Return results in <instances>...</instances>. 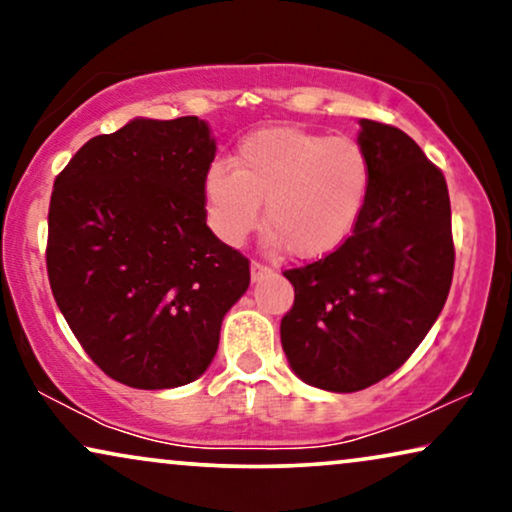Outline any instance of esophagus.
Returning a JSON list of instances; mask_svg holds the SVG:
<instances>
[{
    "label": "esophagus",
    "mask_w": 512,
    "mask_h": 512,
    "mask_svg": "<svg viewBox=\"0 0 512 512\" xmlns=\"http://www.w3.org/2000/svg\"><path fill=\"white\" fill-rule=\"evenodd\" d=\"M270 272H272V268H268L265 263L251 261V279H254V282H258V279H263V277H268Z\"/></svg>",
    "instance_id": "34e87169"
}]
</instances>
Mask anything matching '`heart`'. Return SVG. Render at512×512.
<instances>
[{
    "label": "heart",
    "instance_id": "b5f03b06",
    "mask_svg": "<svg viewBox=\"0 0 512 512\" xmlns=\"http://www.w3.org/2000/svg\"><path fill=\"white\" fill-rule=\"evenodd\" d=\"M370 184L373 165L356 139L279 125L244 137L233 165L214 160L202 193L223 242L247 240L265 202L270 244L296 258H321L352 235Z\"/></svg>",
    "mask_w": 512,
    "mask_h": 512
}]
</instances>
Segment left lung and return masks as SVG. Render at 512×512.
Listing matches in <instances>:
<instances>
[{
	"instance_id": "obj_1",
	"label": "left lung",
	"mask_w": 512,
	"mask_h": 512,
	"mask_svg": "<svg viewBox=\"0 0 512 512\" xmlns=\"http://www.w3.org/2000/svg\"><path fill=\"white\" fill-rule=\"evenodd\" d=\"M373 184L345 244L284 270L296 298L282 319L293 373L326 391H361L401 368L431 331L454 272L443 172L394 125L361 121Z\"/></svg>"
}]
</instances>
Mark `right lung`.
Returning <instances> with one entry per match:
<instances>
[{
  "instance_id": "obj_1",
  "label": "right lung",
  "mask_w": 512,
  "mask_h": 512,
  "mask_svg": "<svg viewBox=\"0 0 512 512\" xmlns=\"http://www.w3.org/2000/svg\"><path fill=\"white\" fill-rule=\"evenodd\" d=\"M205 121L135 118L55 177L46 268L62 317L111 380L172 389L205 373L249 258L207 226Z\"/></svg>"
}]
</instances>
